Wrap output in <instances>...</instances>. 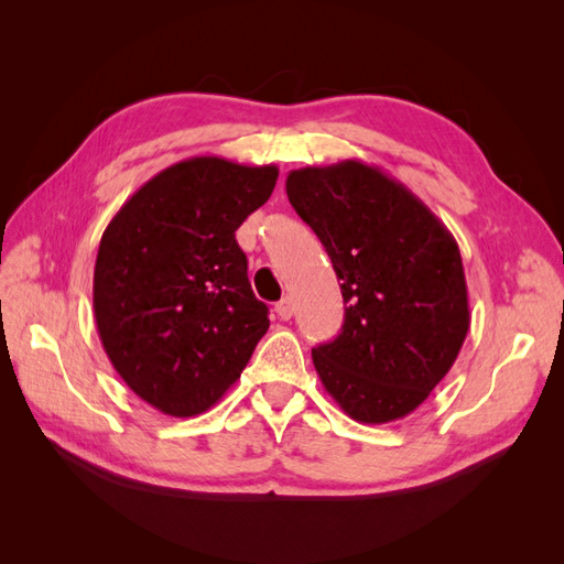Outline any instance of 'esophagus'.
Masks as SVG:
<instances>
[{
	"mask_svg": "<svg viewBox=\"0 0 564 564\" xmlns=\"http://www.w3.org/2000/svg\"><path fill=\"white\" fill-rule=\"evenodd\" d=\"M275 313H278L282 319H292V315H294V301L289 299V296H284V299L275 305Z\"/></svg>",
	"mask_w": 564,
	"mask_h": 564,
	"instance_id": "34e87169",
	"label": "esophagus"
}]
</instances>
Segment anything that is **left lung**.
<instances>
[{"label": "left lung", "mask_w": 564, "mask_h": 564, "mask_svg": "<svg viewBox=\"0 0 564 564\" xmlns=\"http://www.w3.org/2000/svg\"><path fill=\"white\" fill-rule=\"evenodd\" d=\"M286 197L340 280V334L313 348L324 390L360 423L412 414L464 346L470 311L447 226L383 169L357 160L303 166Z\"/></svg>", "instance_id": "obj_1"}]
</instances>
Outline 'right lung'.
<instances>
[{"label": "right lung", "instance_id": "obj_1", "mask_svg": "<svg viewBox=\"0 0 564 564\" xmlns=\"http://www.w3.org/2000/svg\"><path fill=\"white\" fill-rule=\"evenodd\" d=\"M278 166L202 155L143 183L108 224L94 268L100 344L124 383L166 416L207 412L268 332L235 240Z\"/></svg>", "mask_w": 564, "mask_h": 564}]
</instances>
